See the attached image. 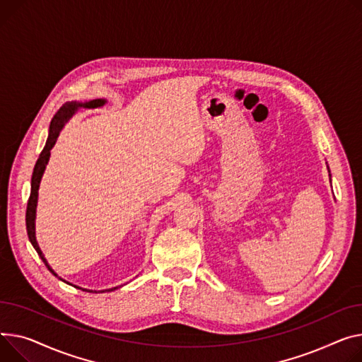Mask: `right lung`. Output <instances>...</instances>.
Listing matches in <instances>:
<instances>
[{"mask_svg": "<svg viewBox=\"0 0 362 362\" xmlns=\"http://www.w3.org/2000/svg\"><path fill=\"white\" fill-rule=\"evenodd\" d=\"M105 105V100L102 99H95V100H90L87 103H77V102H66L65 105H62L59 107V110L55 113V116L52 117V122H51V127H49V136H47V141H46V146L43 147L37 161H36V165L33 168V175H32V190H30V197H29V202H28V209H26V227H28V235H29V240L32 246L35 247V250L37 252V255L42 257L43 263L46 264V268L49 269L55 276H58L52 268L47 264L46 259L43 257L42 255V250L36 242V237H35V216H36V204H37V190H39V183H40V179H42V175H43V170H45V165L47 163V160H49V156H51V148L54 147V144L59 135V131L61 128L64 127V122H66V120L76 113V110L78 107H99V106H103ZM64 281V279H62ZM78 288V286H76ZM117 286L112 288V290H107V291H113L116 290ZM80 290H83V288H80ZM83 291H87V290H83ZM91 293V291H90ZM103 293V291H102Z\"/></svg>", "mask_w": 362, "mask_h": 362, "instance_id": "add662e5", "label": "right lung"}]
</instances>
